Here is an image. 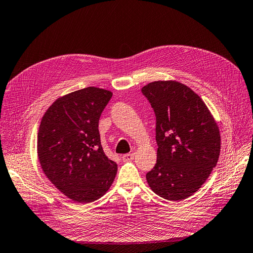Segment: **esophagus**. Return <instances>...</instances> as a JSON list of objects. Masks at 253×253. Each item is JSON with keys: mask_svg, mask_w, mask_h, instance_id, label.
Masks as SVG:
<instances>
[{"mask_svg": "<svg viewBox=\"0 0 253 253\" xmlns=\"http://www.w3.org/2000/svg\"><path fill=\"white\" fill-rule=\"evenodd\" d=\"M133 159H134L133 153H128V154H125L122 156V160H124V162H131Z\"/></svg>", "mask_w": 253, "mask_h": 253, "instance_id": "34e87169", "label": "esophagus"}]
</instances>
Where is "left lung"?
<instances>
[{
	"label": "left lung",
	"instance_id": "1",
	"mask_svg": "<svg viewBox=\"0 0 253 253\" xmlns=\"http://www.w3.org/2000/svg\"><path fill=\"white\" fill-rule=\"evenodd\" d=\"M156 116L157 162L147 173L154 193L168 201L194 194L216 166L219 129L202 98L177 81H154L141 88Z\"/></svg>",
	"mask_w": 253,
	"mask_h": 253
}]
</instances>
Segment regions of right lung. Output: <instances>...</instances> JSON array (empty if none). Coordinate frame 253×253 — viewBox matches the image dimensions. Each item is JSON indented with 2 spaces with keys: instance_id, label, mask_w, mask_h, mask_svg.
<instances>
[{
  "instance_id": "add662e5",
  "label": "right lung",
  "mask_w": 253,
  "mask_h": 253,
  "mask_svg": "<svg viewBox=\"0 0 253 253\" xmlns=\"http://www.w3.org/2000/svg\"><path fill=\"white\" fill-rule=\"evenodd\" d=\"M113 93L89 86L58 98L42 117L37 150L42 170L72 201L87 204L103 196L117 173L104 154L99 118Z\"/></svg>"
}]
</instances>
